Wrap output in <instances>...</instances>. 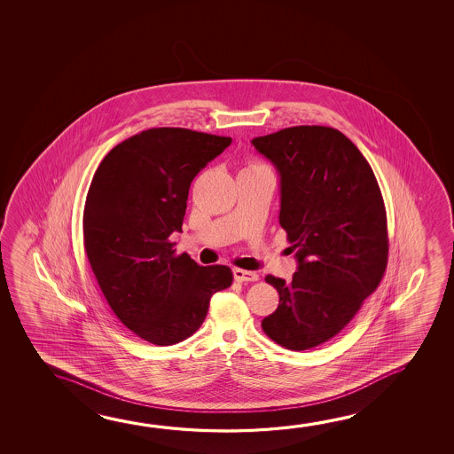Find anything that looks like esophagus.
<instances>
[{
	"label": "esophagus",
	"mask_w": 454,
	"mask_h": 454,
	"mask_svg": "<svg viewBox=\"0 0 454 454\" xmlns=\"http://www.w3.org/2000/svg\"><path fill=\"white\" fill-rule=\"evenodd\" d=\"M232 274H234V278L238 282H256L260 278V275L256 274V272L244 270V269H234Z\"/></svg>",
	"instance_id": "34e87169"
}]
</instances>
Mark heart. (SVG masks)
<instances>
[{
    "label": "heart",
    "mask_w": 454,
    "mask_h": 454,
    "mask_svg": "<svg viewBox=\"0 0 454 454\" xmlns=\"http://www.w3.org/2000/svg\"><path fill=\"white\" fill-rule=\"evenodd\" d=\"M252 166H260V164H252Z\"/></svg>",
    "instance_id": "heart-1"
}]
</instances>
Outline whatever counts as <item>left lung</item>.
<instances>
[{"label": "left lung", "mask_w": 454, "mask_h": 454, "mask_svg": "<svg viewBox=\"0 0 454 454\" xmlns=\"http://www.w3.org/2000/svg\"><path fill=\"white\" fill-rule=\"evenodd\" d=\"M252 144L280 176L278 222L298 260L291 283L266 277L280 302L261 326L285 348L310 349L339 334L381 282L387 210L371 164L339 129L285 128Z\"/></svg>", "instance_id": "1"}]
</instances>
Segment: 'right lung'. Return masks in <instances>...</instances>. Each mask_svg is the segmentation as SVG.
I'll use <instances>...</instances> for the list:
<instances>
[{"mask_svg":"<svg viewBox=\"0 0 454 454\" xmlns=\"http://www.w3.org/2000/svg\"><path fill=\"white\" fill-rule=\"evenodd\" d=\"M231 137L152 128L115 145L98 166L83 208V246L98 285L128 329L153 345L194 334L228 266L176 254L190 185Z\"/></svg>","mask_w":454,"mask_h":454,"instance_id":"add662e5","label":"right lung"}]
</instances>
